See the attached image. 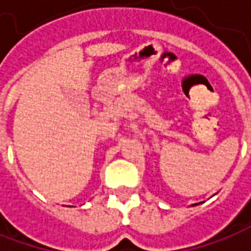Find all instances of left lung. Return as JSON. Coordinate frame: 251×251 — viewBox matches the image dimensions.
<instances>
[{
    "instance_id": "obj_1",
    "label": "left lung",
    "mask_w": 251,
    "mask_h": 251,
    "mask_svg": "<svg viewBox=\"0 0 251 251\" xmlns=\"http://www.w3.org/2000/svg\"><path fill=\"white\" fill-rule=\"evenodd\" d=\"M193 205H196V204H193Z\"/></svg>"
}]
</instances>
